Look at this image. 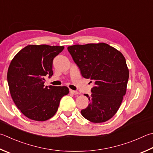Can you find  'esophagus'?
Returning a JSON list of instances; mask_svg holds the SVG:
<instances>
[{
    "label": "esophagus",
    "instance_id": "obj_1",
    "mask_svg": "<svg viewBox=\"0 0 153 153\" xmlns=\"http://www.w3.org/2000/svg\"><path fill=\"white\" fill-rule=\"evenodd\" d=\"M69 91H70L71 94H74V95H77V94H79L78 91H75V90H69Z\"/></svg>",
    "mask_w": 153,
    "mask_h": 153
}]
</instances>
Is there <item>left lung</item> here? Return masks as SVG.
Wrapping results in <instances>:
<instances>
[{"label":"left lung","mask_w":153,"mask_h":153,"mask_svg":"<svg viewBox=\"0 0 153 153\" xmlns=\"http://www.w3.org/2000/svg\"><path fill=\"white\" fill-rule=\"evenodd\" d=\"M82 76L94 82L90 104L81 110L89 121L101 123L117 112L126 94L129 71L120 51L104 43L74 45L68 48Z\"/></svg>","instance_id":"1"}]
</instances>
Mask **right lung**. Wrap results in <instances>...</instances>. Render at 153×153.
<instances>
[{
    "label": "right lung",
    "mask_w": 153,
    "mask_h": 153,
    "mask_svg": "<svg viewBox=\"0 0 153 153\" xmlns=\"http://www.w3.org/2000/svg\"><path fill=\"white\" fill-rule=\"evenodd\" d=\"M63 46L29 45L11 61L7 81L13 102L29 119L45 121L57 112L61 98L69 94L66 86H45L47 75H53V59Z\"/></svg>",
    "instance_id": "1"
}]
</instances>
